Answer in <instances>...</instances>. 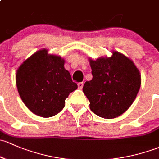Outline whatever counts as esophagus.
<instances>
[{"label":"esophagus","instance_id":"34e87169","mask_svg":"<svg viewBox=\"0 0 159 159\" xmlns=\"http://www.w3.org/2000/svg\"><path fill=\"white\" fill-rule=\"evenodd\" d=\"M83 84H84V83H83V82H80V83H78V88H79L80 89H81L82 88H83Z\"/></svg>","mask_w":159,"mask_h":159}]
</instances>
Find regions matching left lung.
<instances>
[{"label":"left lung","instance_id":"8db88e82","mask_svg":"<svg viewBox=\"0 0 159 159\" xmlns=\"http://www.w3.org/2000/svg\"><path fill=\"white\" fill-rule=\"evenodd\" d=\"M89 62L93 79L85 83L83 91L89 99L91 111L104 119L122 115L139 90V71L132 60L116 51L109 58Z\"/></svg>","mask_w":159,"mask_h":159}]
</instances>
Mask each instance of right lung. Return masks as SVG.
I'll list each match as a JSON object with an SVG mask.
<instances>
[{
  "instance_id": "right-lung-1",
  "label": "right lung",
  "mask_w": 159,
  "mask_h": 159,
  "mask_svg": "<svg viewBox=\"0 0 159 159\" xmlns=\"http://www.w3.org/2000/svg\"><path fill=\"white\" fill-rule=\"evenodd\" d=\"M16 83L21 99L36 115L43 118L57 115L64 108L70 93L77 89L64 68L61 57L39 50L20 65Z\"/></svg>"
}]
</instances>
